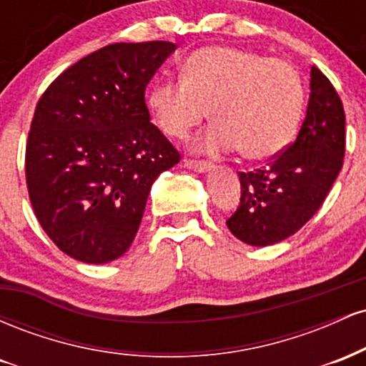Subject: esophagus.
I'll use <instances>...</instances> for the list:
<instances>
[{"label": "esophagus", "instance_id": "obj_1", "mask_svg": "<svg viewBox=\"0 0 366 366\" xmlns=\"http://www.w3.org/2000/svg\"><path fill=\"white\" fill-rule=\"evenodd\" d=\"M184 165L187 169L197 172V174H204V172L212 170V163L203 162V159H184Z\"/></svg>", "mask_w": 366, "mask_h": 366}]
</instances>
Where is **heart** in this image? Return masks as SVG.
Returning <instances> with one entry per match:
<instances>
[{"mask_svg": "<svg viewBox=\"0 0 366 366\" xmlns=\"http://www.w3.org/2000/svg\"><path fill=\"white\" fill-rule=\"evenodd\" d=\"M149 110L170 137H186L212 110V153L239 148L247 159L274 158L291 144L305 110V84L291 63L230 46L197 49L184 79L151 87Z\"/></svg>", "mask_w": 366, "mask_h": 366, "instance_id": "heart-1", "label": "heart"}]
</instances>
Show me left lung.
<instances>
[{
  "instance_id": "left-lung-1",
  "label": "left lung",
  "mask_w": 366,
  "mask_h": 366,
  "mask_svg": "<svg viewBox=\"0 0 366 366\" xmlns=\"http://www.w3.org/2000/svg\"><path fill=\"white\" fill-rule=\"evenodd\" d=\"M306 117L292 144L254 172H239L241 204L227 227L249 246L284 241L312 218L342 169L346 115L332 82L312 66Z\"/></svg>"
}]
</instances>
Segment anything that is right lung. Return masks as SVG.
<instances>
[{"label":"right lung","mask_w":366,"mask_h":366,"mask_svg":"<svg viewBox=\"0 0 366 366\" xmlns=\"http://www.w3.org/2000/svg\"><path fill=\"white\" fill-rule=\"evenodd\" d=\"M175 49L169 41L104 46L58 75L37 102L25 148L29 197L48 237L79 262L124 254L153 182L180 162L144 102Z\"/></svg>","instance_id":"1"}]
</instances>
